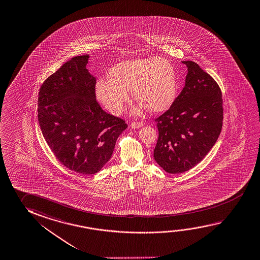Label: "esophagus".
<instances>
[{"instance_id": "esophagus-1", "label": "esophagus", "mask_w": 260, "mask_h": 260, "mask_svg": "<svg viewBox=\"0 0 260 260\" xmlns=\"http://www.w3.org/2000/svg\"><path fill=\"white\" fill-rule=\"evenodd\" d=\"M144 123L142 121H133L131 124V127L133 128H140L141 127H143Z\"/></svg>"}]
</instances>
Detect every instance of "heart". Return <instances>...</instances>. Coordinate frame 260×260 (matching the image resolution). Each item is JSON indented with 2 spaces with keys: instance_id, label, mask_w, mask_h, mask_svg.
I'll use <instances>...</instances> for the list:
<instances>
[{
  "instance_id": "obj_1",
  "label": "heart",
  "mask_w": 260,
  "mask_h": 260,
  "mask_svg": "<svg viewBox=\"0 0 260 260\" xmlns=\"http://www.w3.org/2000/svg\"><path fill=\"white\" fill-rule=\"evenodd\" d=\"M128 89H133L134 97L149 111H166L177 93L174 69L168 60L158 58L119 62L110 70L108 79L99 81L97 95L109 111L119 114L129 99Z\"/></svg>"
}]
</instances>
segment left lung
I'll return each mask as SVG.
<instances>
[{
    "label": "left lung",
    "mask_w": 260,
    "mask_h": 260,
    "mask_svg": "<svg viewBox=\"0 0 260 260\" xmlns=\"http://www.w3.org/2000/svg\"><path fill=\"white\" fill-rule=\"evenodd\" d=\"M186 84L171 108L155 119L158 131L154 158L171 174L183 173L199 164L221 132V89L209 73L191 60Z\"/></svg>",
    "instance_id": "1"
}]
</instances>
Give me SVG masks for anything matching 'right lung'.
<instances>
[{"mask_svg": "<svg viewBox=\"0 0 260 260\" xmlns=\"http://www.w3.org/2000/svg\"><path fill=\"white\" fill-rule=\"evenodd\" d=\"M89 55L73 57L40 88L38 120L56 158L70 171L95 174L111 158L125 120L103 111L96 101V79Z\"/></svg>", "mask_w": 260, "mask_h": 260, "instance_id": "add662e5", "label": "right lung"}]
</instances>
